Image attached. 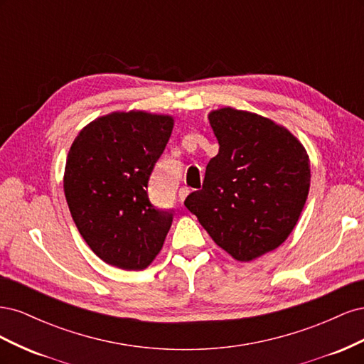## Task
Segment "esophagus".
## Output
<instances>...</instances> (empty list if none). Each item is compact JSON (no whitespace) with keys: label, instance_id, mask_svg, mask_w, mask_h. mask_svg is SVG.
<instances>
[{"label":"esophagus","instance_id":"34e87169","mask_svg":"<svg viewBox=\"0 0 364 364\" xmlns=\"http://www.w3.org/2000/svg\"><path fill=\"white\" fill-rule=\"evenodd\" d=\"M190 194V188L188 186H182V188H179V200L183 202L186 199V196Z\"/></svg>","mask_w":364,"mask_h":364}]
</instances>
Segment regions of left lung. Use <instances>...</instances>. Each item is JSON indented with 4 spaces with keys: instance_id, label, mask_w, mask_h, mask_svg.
<instances>
[{
    "instance_id": "8db88e82",
    "label": "left lung",
    "mask_w": 364,
    "mask_h": 364,
    "mask_svg": "<svg viewBox=\"0 0 364 364\" xmlns=\"http://www.w3.org/2000/svg\"><path fill=\"white\" fill-rule=\"evenodd\" d=\"M173 126L170 115L112 112L85 126L68 151L70 213L87 246L111 266L142 270L164 246L173 211L153 206L146 188Z\"/></svg>"
}]
</instances>
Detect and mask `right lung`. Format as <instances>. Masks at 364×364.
Wrapping results in <instances>:
<instances>
[{
    "instance_id": "obj_1",
    "label": "right lung",
    "mask_w": 364,
    "mask_h": 364,
    "mask_svg": "<svg viewBox=\"0 0 364 364\" xmlns=\"http://www.w3.org/2000/svg\"><path fill=\"white\" fill-rule=\"evenodd\" d=\"M218 153L203 188L185 206L215 245L249 262L291 234L310 191V159L294 135L270 118L222 107L209 112Z\"/></svg>"
}]
</instances>
